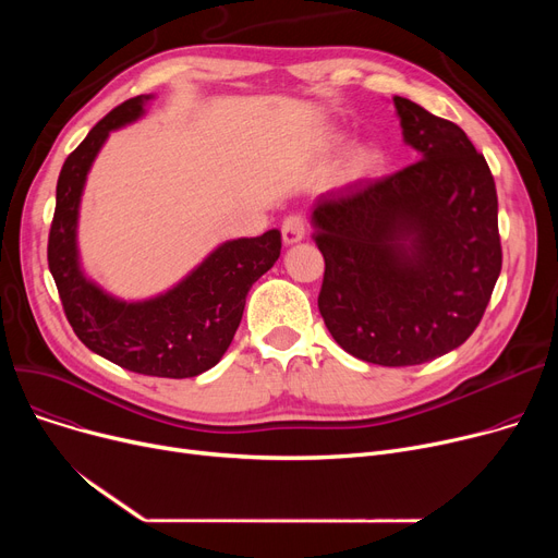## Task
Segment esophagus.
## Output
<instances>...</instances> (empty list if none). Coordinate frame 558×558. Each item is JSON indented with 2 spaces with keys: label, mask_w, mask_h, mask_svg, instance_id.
Returning a JSON list of instances; mask_svg holds the SVG:
<instances>
[{
  "label": "esophagus",
  "mask_w": 558,
  "mask_h": 558,
  "mask_svg": "<svg viewBox=\"0 0 558 558\" xmlns=\"http://www.w3.org/2000/svg\"><path fill=\"white\" fill-rule=\"evenodd\" d=\"M305 217L303 215H289L284 221H282V242L284 244H299L303 238H305Z\"/></svg>",
  "instance_id": "obj_1"
}]
</instances>
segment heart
Listing matches in <instances>:
<instances>
[{
	"label": "heart",
	"mask_w": 558,
	"mask_h": 558,
	"mask_svg": "<svg viewBox=\"0 0 558 558\" xmlns=\"http://www.w3.org/2000/svg\"><path fill=\"white\" fill-rule=\"evenodd\" d=\"M379 165H383V154L373 149V146H357V149L345 156L343 169L350 179H360V175L375 171Z\"/></svg>",
	"instance_id": "1"
}]
</instances>
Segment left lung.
I'll return each mask as SVG.
<instances>
[{
	"label": "left lung",
	"instance_id": "obj_1",
	"mask_svg": "<svg viewBox=\"0 0 558 558\" xmlns=\"http://www.w3.org/2000/svg\"><path fill=\"white\" fill-rule=\"evenodd\" d=\"M421 160L314 205L326 271L318 312L357 360L414 366L475 332L502 271L497 192L486 158L444 117L393 97Z\"/></svg>",
	"mask_w": 558,
	"mask_h": 558
}]
</instances>
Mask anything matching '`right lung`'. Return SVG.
<instances>
[{
    "mask_svg": "<svg viewBox=\"0 0 558 558\" xmlns=\"http://www.w3.org/2000/svg\"><path fill=\"white\" fill-rule=\"evenodd\" d=\"M149 97H133L112 108L68 156L56 185L47 262L74 335L93 350L133 373L194 377L213 368L228 350L253 282L280 257V230L219 246L198 269L165 296L117 301L78 269L76 217L87 169L112 129L142 114Z\"/></svg>",
    "mask_w": 558,
    "mask_h": 558,
    "instance_id": "right-lung-1",
    "label": "right lung"
}]
</instances>
